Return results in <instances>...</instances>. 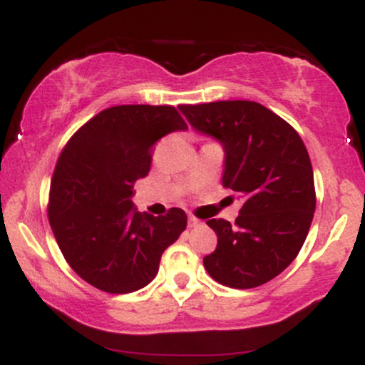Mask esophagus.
I'll return each instance as SVG.
<instances>
[{"label":"esophagus","mask_w":365,"mask_h":365,"mask_svg":"<svg viewBox=\"0 0 365 365\" xmlns=\"http://www.w3.org/2000/svg\"><path fill=\"white\" fill-rule=\"evenodd\" d=\"M200 221L197 220L195 216H188V228H195V226H199Z\"/></svg>","instance_id":"1"}]
</instances>
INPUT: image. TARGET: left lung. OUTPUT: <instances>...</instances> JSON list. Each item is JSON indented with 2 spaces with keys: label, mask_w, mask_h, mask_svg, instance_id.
Wrapping results in <instances>:
<instances>
[{
  "label": "left lung",
  "mask_w": 365,
  "mask_h": 365,
  "mask_svg": "<svg viewBox=\"0 0 365 365\" xmlns=\"http://www.w3.org/2000/svg\"><path fill=\"white\" fill-rule=\"evenodd\" d=\"M197 132L223 145V187L242 200L235 225L209 220L217 245L204 267L217 283L254 288L302 249L316 211L311 158L292 125L254 101L180 106Z\"/></svg>",
  "instance_id": "obj_1"
}]
</instances>
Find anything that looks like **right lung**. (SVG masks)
<instances>
[{"label":"right lung","mask_w":365,"mask_h":365,"mask_svg":"<svg viewBox=\"0 0 365 365\" xmlns=\"http://www.w3.org/2000/svg\"><path fill=\"white\" fill-rule=\"evenodd\" d=\"M175 130L187 123L173 106H113L82 125L58 158L49 225L70 267L99 290L144 288L187 228L183 209L156 217L132 202L133 183L150 170L153 145Z\"/></svg>","instance_id":"obj_1"}]
</instances>
